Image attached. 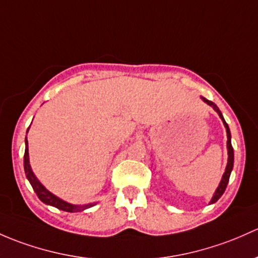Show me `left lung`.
I'll return each mask as SVG.
<instances>
[{
    "mask_svg": "<svg viewBox=\"0 0 258 258\" xmlns=\"http://www.w3.org/2000/svg\"><path fill=\"white\" fill-rule=\"evenodd\" d=\"M202 99H203V101L207 102L208 105H210V106L213 107L214 110H215L216 112L219 113V116H220V118L222 120V122H224V126H225V128H226V134H227V154H229V158H227L226 169H225L224 175H222L220 184H219L218 189H216V190H215V194H214V197L211 198L210 204H214V203H216L219 199H220L221 195L224 194L225 189H226L227 183H229L230 174H231L232 167H234V150H232V146H231V134H230V128H229V126H227L226 122H225V120H224V116H222L221 111L219 110V107L216 106V105L214 104L213 101H209V100L205 99V97H202Z\"/></svg>",
    "mask_w": 258,
    "mask_h": 258,
    "instance_id": "1",
    "label": "left lung"
}]
</instances>
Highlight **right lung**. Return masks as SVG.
Returning a JSON list of instances; mask_svg holds the SVG:
<instances>
[{
	"mask_svg": "<svg viewBox=\"0 0 258 258\" xmlns=\"http://www.w3.org/2000/svg\"><path fill=\"white\" fill-rule=\"evenodd\" d=\"M28 132V131H27ZM24 172H26V177L31 183L32 188L33 190L36 191L37 197L42 200L44 204L47 205H51V207L59 209V210H63V211H68V213H78V211H84L85 209L94 207L95 204H88V205H74V204H70V203L64 202L61 200L60 198H58L56 195L51 194L49 190L45 189V186L38 180L36 175H34L33 170H32L31 164H29V154H28V141H27L26 137V151H24Z\"/></svg>",
	"mask_w": 258,
	"mask_h": 258,
	"instance_id": "obj_1",
	"label": "right lung"
}]
</instances>
